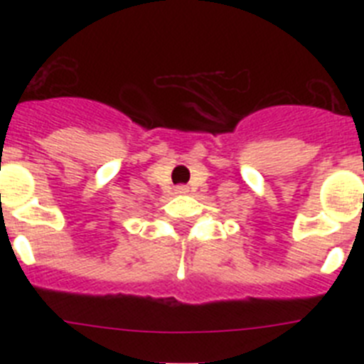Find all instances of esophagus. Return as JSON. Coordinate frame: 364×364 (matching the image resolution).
Returning a JSON list of instances; mask_svg holds the SVG:
<instances>
[{"mask_svg":"<svg viewBox=\"0 0 364 364\" xmlns=\"http://www.w3.org/2000/svg\"><path fill=\"white\" fill-rule=\"evenodd\" d=\"M175 191L178 193V195H186V193L189 191V188H188V186H176Z\"/></svg>","mask_w":364,"mask_h":364,"instance_id":"obj_1","label":"esophagus"}]
</instances>
